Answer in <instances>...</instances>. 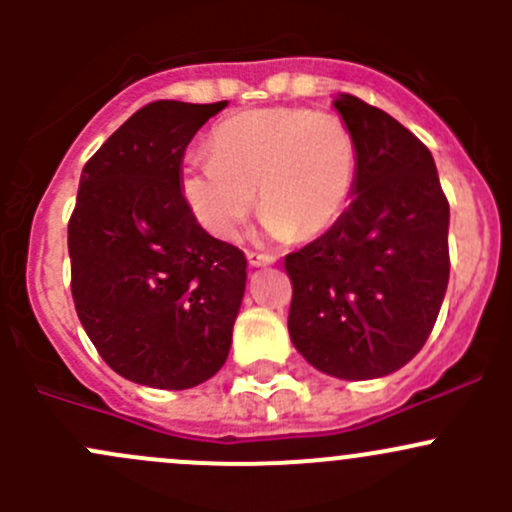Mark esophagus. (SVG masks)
I'll list each match as a JSON object with an SVG mask.
<instances>
[{
  "instance_id": "esophagus-1",
  "label": "esophagus",
  "mask_w": 512,
  "mask_h": 512,
  "mask_svg": "<svg viewBox=\"0 0 512 512\" xmlns=\"http://www.w3.org/2000/svg\"><path fill=\"white\" fill-rule=\"evenodd\" d=\"M247 260H250L252 267H265V265H272V262H275V257L265 255V252H250V255H247Z\"/></svg>"
}]
</instances>
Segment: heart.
<instances>
[{
  "label": "heart",
  "instance_id": "obj_1",
  "mask_svg": "<svg viewBox=\"0 0 512 512\" xmlns=\"http://www.w3.org/2000/svg\"><path fill=\"white\" fill-rule=\"evenodd\" d=\"M359 151L337 113L252 108L218 123L210 153H190L180 193L205 232L232 240L255 208L272 237L327 232L352 203Z\"/></svg>",
  "mask_w": 512,
  "mask_h": 512
}]
</instances>
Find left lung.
<instances>
[{"mask_svg": "<svg viewBox=\"0 0 512 512\" xmlns=\"http://www.w3.org/2000/svg\"><path fill=\"white\" fill-rule=\"evenodd\" d=\"M359 151L354 200L285 257L289 337L329 376L379 379L421 352L448 287V200L431 151L381 108L339 94Z\"/></svg>", "mask_w": 512, "mask_h": 512, "instance_id": "obj_1", "label": "left lung"}]
</instances>
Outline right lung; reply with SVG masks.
Masks as SVG:
<instances>
[{"mask_svg":"<svg viewBox=\"0 0 512 512\" xmlns=\"http://www.w3.org/2000/svg\"><path fill=\"white\" fill-rule=\"evenodd\" d=\"M225 106L138 108L84 165L69 220L76 314L116 374L153 389L218 374L245 294V252L208 235L180 193L185 148Z\"/></svg>","mask_w":512,"mask_h":512,"instance_id":"add662e5","label":"right lung"}]
</instances>
